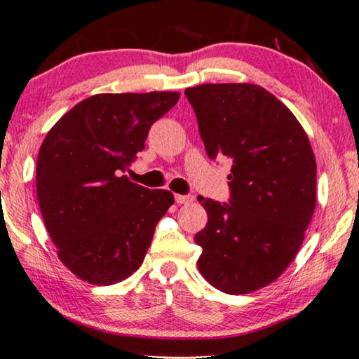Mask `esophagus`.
Here are the masks:
<instances>
[{"instance_id": "obj_1", "label": "esophagus", "mask_w": 359, "mask_h": 359, "mask_svg": "<svg viewBox=\"0 0 359 359\" xmlns=\"http://www.w3.org/2000/svg\"><path fill=\"white\" fill-rule=\"evenodd\" d=\"M175 201L178 202V204H191L192 201H194V197L192 196H181V194H178V196H175Z\"/></svg>"}]
</instances>
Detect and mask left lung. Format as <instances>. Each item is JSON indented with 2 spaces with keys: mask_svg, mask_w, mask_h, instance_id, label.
<instances>
[{
  "mask_svg": "<svg viewBox=\"0 0 359 359\" xmlns=\"http://www.w3.org/2000/svg\"><path fill=\"white\" fill-rule=\"evenodd\" d=\"M210 160H231L230 199L197 197L209 215L194 241L202 277L223 293L277 280L316 209V158L304 129L277 97L254 84L184 90Z\"/></svg>",
  "mask_w": 359,
  "mask_h": 359,
  "instance_id": "8db88e82",
  "label": "left lung"
}]
</instances>
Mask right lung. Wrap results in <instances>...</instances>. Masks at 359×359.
Here are the masks:
<instances>
[{"instance_id":"right-lung-1","label":"right lung","mask_w":359,"mask_h":359,"mask_svg":"<svg viewBox=\"0 0 359 359\" xmlns=\"http://www.w3.org/2000/svg\"><path fill=\"white\" fill-rule=\"evenodd\" d=\"M178 92L98 93L50 129L37 158V197L61 262L84 282L113 285L144 262L170 191L131 183L124 171Z\"/></svg>"}]
</instances>
